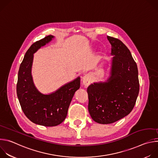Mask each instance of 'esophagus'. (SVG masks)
Masks as SVG:
<instances>
[{
    "label": "esophagus",
    "mask_w": 158,
    "mask_h": 158,
    "mask_svg": "<svg viewBox=\"0 0 158 158\" xmlns=\"http://www.w3.org/2000/svg\"><path fill=\"white\" fill-rule=\"evenodd\" d=\"M82 83L84 85V86L85 87H87L90 84H91V82L92 81L91 76L90 75V74H85V76H84L82 77Z\"/></svg>",
    "instance_id": "34e87169"
}]
</instances>
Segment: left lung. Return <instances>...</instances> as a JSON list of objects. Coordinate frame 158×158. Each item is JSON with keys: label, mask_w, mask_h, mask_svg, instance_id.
Wrapping results in <instances>:
<instances>
[{"label": "left lung", "mask_w": 158, "mask_h": 158, "mask_svg": "<svg viewBox=\"0 0 158 158\" xmlns=\"http://www.w3.org/2000/svg\"><path fill=\"white\" fill-rule=\"evenodd\" d=\"M111 44L110 76L104 82H94L87 89L88 110L99 124L113 123L128 115L139 91L138 70L128 48L119 39L107 37Z\"/></svg>", "instance_id": "8db88e82"}]
</instances>
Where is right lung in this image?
<instances>
[{
	"label": "right lung",
	"instance_id": "add662e5",
	"mask_svg": "<svg viewBox=\"0 0 158 158\" xmlns=\"http://www.w3.org/2000/svg\"><path fill=\"white\" fill-rule=\"evenodd\" d=\"M54 38L49 35L30 47L20 64L17 84V98L26 117L36 124L47 127L57 126L64 121L81 84L79 76L48 94L41 93L35 87L31 73L34 54Z\"/></svg>",
	"mask_w": 158,
	"mask_h": 158
}]
</instances>
